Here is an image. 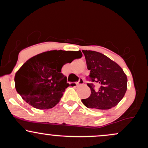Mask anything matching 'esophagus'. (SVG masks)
<instances>
[{
  "label": "esophagus",
  "mask_w": 148,
  "mask_h": 148,
  "mask_svg": "<svg viewBox=\"0 0 148 148\" xmlns=\"http://www.w3.org/2000/svg\"><path fill=\"white\" fill-rule=\"evenodd\" d=\"M84 84V80L83 79H79V81L76 83V85H82V84Z\"/></svg>",
  "instance_id": "1"
}]
</instances>
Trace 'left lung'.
Masks as SVG:
<instances>
[{"instance_id":"8db88e82","label":"left lung","mask_w":148,"mask_h":148,"mask_svg":"<svg viewBox=\"0 0 148 148\" xmlns=\"http://www.w3.org/2000/svg\"><path fill=\"white\" fill-rule=\"evenodd\" d=\"M90 74L86 80L91 94L81 99L90 108L106 110L116 106L127 91V78L123 69L116 62L101 53L83 50ZM95 82L99 87L95 89Z\"/></svg>"}]
</instances>
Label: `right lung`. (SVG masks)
<instances>
[{
    "mask_svg": "<svg viewBox=\"0 0 148 148\" xmlns=\"http://www.w3.org/2000/svg\"><path fill=\"white\" fill-rule=\"evenodd\" d=\"M72 57V60L81 58V51H51L30 58L15 74L17 92L34 108L49 109L54 107L69 86L61 69Z\"/></svg>",
    "mask_w": 148,
    "mask_h": 148,
    "instance_id": "obj_1",
    "label": "right lung"
}]
</instances>
